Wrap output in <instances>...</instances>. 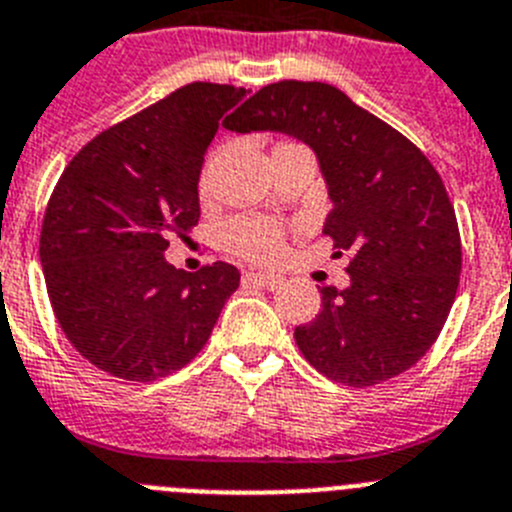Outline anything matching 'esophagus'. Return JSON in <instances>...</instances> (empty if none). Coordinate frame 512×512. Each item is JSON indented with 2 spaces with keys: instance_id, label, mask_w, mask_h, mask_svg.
Masks as SVG:
<instances>
[{
  "instance_id": "1",
  "label": "esophagus",
  "mask_w": 512,
  "mask_h": 512,
  "mask_svg": "<svg viewBox=\"0 0 512 512\" xmlns=\"http://www.w3.org/2000/svg\"><path fill=\"white\" fill-rule=\"evenodd\" d=\"M245 280L247 283H255V285H262V288H280V285L285 283V278L280 273H267V270H250V273H245Z\"/></svg>"
}]
</instances>
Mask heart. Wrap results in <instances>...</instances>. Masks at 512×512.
<instances>
[{
	"mask_svg": "<svg viewBox=\"0 0 512 512\" xmlns=\"http://www.w3.org/2000/svg\"><path fill=\"white\" fill-rule=\"evenodd\" d=\"M229 250L252 260H275L283 252V229L267 219H234L224 229Z\"/></svg>",
	"mask_w": 512,
	"mask_h": 512,
	"instance_id": "heart-1",
	"label": "heart"
}]
</instances>
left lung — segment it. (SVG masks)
<instances>
[{
  "mask_svg": "<svg viewBox=\"0 0 512 512\" xmlns=\"http://www.w3.org/2000/svg\"><path fill=\"white\" fill-rule=\"evenodd\" d=\"M283 132L316 153L329 188L324 234L349 252V285L321 288L296 344L321 375L367 388L413 367L457 298L462 242L436 168L408 137L321 81L262 86L227 122Z\"/></svg>",
  "mask_w": 512,
  "mask_h": 512,
  "instance_id": "obj_1",
  "label": "left lung"
}]
</instances>
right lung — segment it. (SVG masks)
Instances as JSON below:
<instances>
[{
  "label": "right lung",
  "instance_id": "add662e5",
  "mask_svg": "<svg viewBox=\"0 0 512 512\" xmlns=\"http://www.w3.org/2000/svg\"><path fill=\"white\" fill-rule=\"evenodd\" d=\"M245 94L183 86L101 132L63 170L45 209L40 262L63 334L99 370L135 382L181 370L239 288L229 262L183 273L163 252L170 234L186 237L199 224L206 147Z\"/></svg>",
  "mask_w": 512,
  "mask_h": 512
}]
</instances>
